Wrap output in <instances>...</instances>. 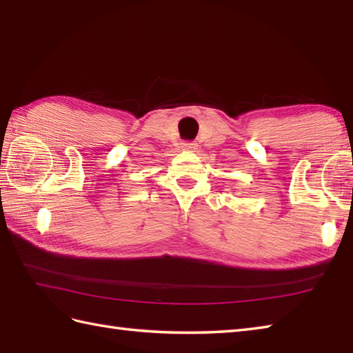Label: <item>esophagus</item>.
I'll return each instance as SVG.
<instances>
[{"mask_svg":"<svg viewBox=\"0 0 353 353\" xmlns=\"http://www.w3.org/2000/svg\"><path fill=\"white\" fill-rule=\"evenodd\" d=\"M182 148L183 150H196L197 144H196V142H192V141H183L182 142Z\"/></svg>","mask_w":353,"mask_h":353,"instance_id":"obj_1","label":"esophagus"}]
</instances>
